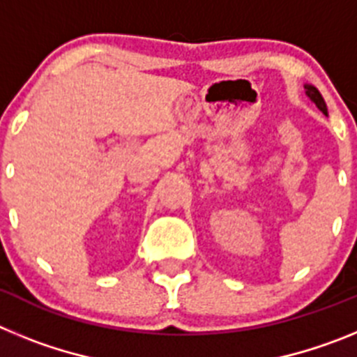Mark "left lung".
Segmentation results:
<instances>
[{
    "label": "left lung",
    "mask_w": 357,
    "mask_h": 357,
    "mask_svg": "<svg viewBox=\"0 0 357 357\" xmlns=\"http://www.w3.org/2000/svg\"><path fill=\"white\" fill-rule=\"evenodd\" d=\"M305 94H307L311 100H313L314 105L318 107V109L324 112V114H327V107H326V102H324V98H321V94L318 93L317 87H313V85H305Z\"/></svg>",
    "instance_id": "1"
}]
</instances>
